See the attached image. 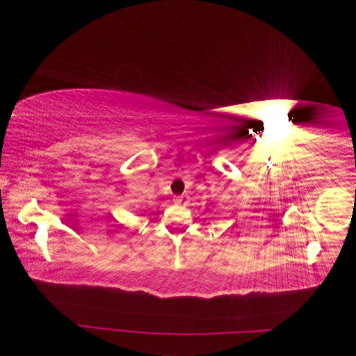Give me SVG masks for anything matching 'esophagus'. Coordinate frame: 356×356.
<instances>
[{
    "label": "esophagus",
    "mask_w": 356,
    "mask_h": 356,
    "mask_svg": "<svg viewBox=\"0 0 356 356\" xmlns=\"http://www.w3.org/2000/svg\"><path fill=\"white\" fill-rule=\"evenodd\" d=\"M174 203H177V205L184 203V195H177V197H174Z\"/></svg>",
    "instance_id": "obj_1"
}]
</instances>
